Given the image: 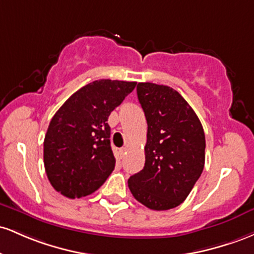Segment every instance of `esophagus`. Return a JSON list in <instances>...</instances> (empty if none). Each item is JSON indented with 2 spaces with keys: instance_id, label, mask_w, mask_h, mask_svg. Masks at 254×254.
Wrapping results in <instances>:
<instances>
[{
  "instance_id": "34e87169",
  "label": "esophagus",
  "mask_w": 254,
  "mask_h": 254,
  "mask_svg": "<svg viewBox=\"0 0 254 254\" xmlns=\"http://www.w3.org/2000/svg\"><path fill=\"white\" fill-rule=\"evenodd\" d=\"M126 153H127L126 147H122V149H120V155H121V158H124L125 156H126Z\"/></svg>"
}]
</instances>
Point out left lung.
<instances>
[{
	"label": "left lung",
	"mask_w": 254,
	"mask_h": 254,
	"mask_svg": "<svg viewBox=\"0 0 254 254\" xmlns=\"http://www.w3.org/2000/svg\"><path fill=\"white\" fill-rule=\"evenodd\" d=\"M136 95L147 121V140L144 168L128 179V187L151 210L173 209L189 196L203 173V126L172 87L139 82Z\"/></svg>",
	"instance_id": "obj_1"
}]
</instances>
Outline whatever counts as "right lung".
<instances>
[{"label":"right lung","mask_w":254,"mask_h":254,"mask_svg":"<svg viewBox=\"0 0 254 254\" xmlns=\"http://www.w3.org/2000/svg\"><path fill=\"white\" fill-rule=\"evenodd\" d=\"M135 81L102 79L73 93L51 119L44 138V167L51 186L67 198L97 190L115 168L110 113Z\"/></svg>","instance_id":"1"}]
</instances>
